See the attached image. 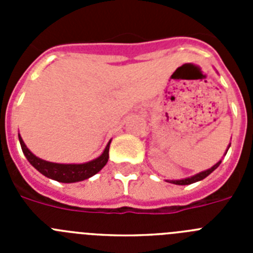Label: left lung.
Instances as JSON below:
<instances>
[{
  "instance_id": "left-lung-1",
  "label": "left lung",
  "mask_w": 253,
  "mask_h": 253,
  "mask_svg": "<svg viewBox=\"0 0 253 253\" xmlns=\"http://www.w3.org/2000/svg\"><path fill=\"white\" fill-rule=\"evenodd\" d=\"M229 147H231V143H229V146H228L227 151H225L224 154H227V152H228V149H229ZM220 163H222V160L219 161V162H216L213 167H210V169H205V171L199 172V173H196V175H194V176H190V177L181 178V180H166V181H167V182H169V184H175V185H190V184H194V182H198V181L204 180V178L207 177V176H209L210 173H211V172L214 171V169H218Z\"/></svg>"
}]
</instances>
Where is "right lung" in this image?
I'll use <instances>...</instances> for the list:
<instances>
[{"label": "right lung", "instance_id": "obj_1", "mask_svg": "<svg viewBox=\"0 0 253 253\" xmlns=\"http://www.w3.org/2000/svg\"><path fill=\"white\" fill-rule=\"evenodd\" d=\"M19 140L21 144V149L25 154L26 160L30 162V165L34 169L44 175L45 177L55 180L58 182H64V184H72V182H78L87 178L92 177L97 172L101 171L102 167L107 163L109 160V148H110L111 140H109L107 146L105 147L104 152L100 154L99 157L90 162L84 163H55L49 162V161L42 160L37 157L30 149L26 147V144L22 140L21 135L19 134Z\"/></svg>", "mask_w": 253, "mask_h": 253}]
</instances>
